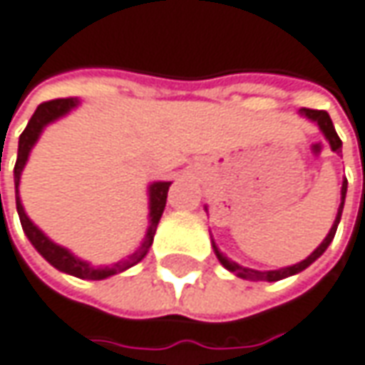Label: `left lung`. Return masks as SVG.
<instances>
[{
  "label": "left lung",
  "instance_id": "left-lung-1",
  "mask_svg": "<svg viewBox=\"0 0 365 365\" xmlns=\"http://www.w3.org/2000/svg\"><path fill=\"white\" fill-rule=\"evenodd\" d=\"M300 116H304V118H309L310 122H314L319 128H321V133L325 135V138L329 140V145H331V149L335 153H341V138L335 133V126H333V122H331V116L327 114L325 110H310V108H302L300 110ZM345 194H347V180L343 182L341 185V204H339V210H337V216H335V222H333V227L329 230V235H327L325 239H323V243L317 247L312 253H310L307 259H302V262L294 263V265H288V267H279V269H251V267H243V265H239L237 262H232L229 259L218 247L214 243L212 239V249L214 253H216V257H218V262L222 263V267H227L229 272H232L235 276L243 277V279H251V282H277V279H284V277L294 276V274H300L302 269H307L310 263H314L323 253L327 251V247L331 245V241H333V237H335V232H337V225H339L341 220V212H343V204H345ZM206 212H208V208H206Z\"/></svg>",
  "mask_w": 365,
  "mask_h": 365
}]
</instances>
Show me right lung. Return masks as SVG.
<instances>
[{"label":"right lung","instance_id":"1","mask_svg":"<svg viewBox=\"0 0 365 365\" xmlns=\"http://www.w3.org/2000/svg\"><path fill=\"white\" fill-rule=\"evenodd\" d=\"M79 106L77 98H65V100H51V102L40 103L36 108V112L32 114V118L28 122V126L24 128V133L20 135L18 140V159H16V167H14V183H16V208H18V216H20V222H22V229H24L28 241L34 245V249L38 251L40 255L51 263L53 267H56L58 272H65L69 276L81 277V279H106L110 276H116L120 272H126L128 267H133L138 262L145 259V255L149 253V249L153 245V237H155V230L157 225L161 220V214L165 210L167 202V192H169V185L171 182H153L149 185V229L147 235L143 239L140 247L136 249L135 253H130L126 259L116 262L114 265H91L89 262L79 259L77 255H73L69 249L56 245L55 241H51L42 230L28 218L24 206H22V200H20V178H22V171H24L26 161L30 157L32 147L36 145V140L42 135V130L55 122V120L63 118L71 112L73 108Z\"/></svg>","mask_w":365,"mask_h":365}]
</instances>
